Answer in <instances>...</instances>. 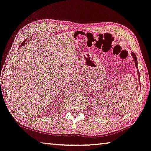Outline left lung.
<instances>
[{
    "instance_id": "1",
    "label": "left lung",
    "mask_w": 151,
    "mask_h": 151,
    "mask_svg": "<svg viewBox=\"0 0 151 151\" xmlns=\"http://www.w3.org/2000/svg\"><path fill=\"white\" fill-rule=\"evenodd\" d=\"M131 56H132V59H134V63H135L136 68V69H137L138 77V78H139V80H138V82H139V83H140V82H139V81H140V72H139V71H138V60H137V58H136L135 54H134V52H131Z\"/></svg>"
}]
</instances>
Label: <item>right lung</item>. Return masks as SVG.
<instances>
[{"mask_svg": "<svg viewBox=\"0 0 151 151\" xmlns=\"http://www.w3.org/2000/svg\"><path fill=\"white\" fill-rule=\"evenodd\" d=\"M26 40H27V39L26 40H24L23 41V42L22 43V45H21L20 46H19V48H21V47H22L23 46H24L25 45V42H26Z\"/></svg>", "mask_w": 151, "mask_h": 151, "instance_id": "1", "label": "right lung"}]
</instances>
